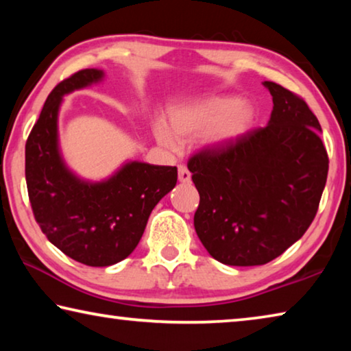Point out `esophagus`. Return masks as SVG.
Here are the masks:
<instances>
[{"instance_id": "1", "label": "esophagus", "mask_w": 351, "mask_h": 351, "mask_svg": "<svg viewBox=\"0 0 351 351\" xmlns=\"http://www.w3.org/2000/svg\"><path fill=\"white\" fill-rule=\"evenodd\" d=\"M178 180H180L181 182H189L190 181V171H189L186 165H182V164L178 165Z\"/></svg>"}]
</instances>
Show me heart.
Here are the masks:
<instances>
[{"label": "heart", "mask_w": 351, "mask_h": 351, "mask_svg": "<svg viewBox=\"0 0 351 351\" xmlns=\"http://www.w3.org/2000/svg\"><path fill=\"white\" fill-rule=\"evenodd\" d=\"M252 108L239 97H210L181 106L170 114V130L159 123L156 136L162 145L175 148L178 141L206 133L210 144H226L239 138L252 123Z\"/></svg>", "instance_id": "heart-1"}]
</instances>
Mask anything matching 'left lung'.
Segmentation results:
<instances>
[{
	"label": "left lung",
	"mask_w": 351,
	"mask_h": 351,
	"mask_svg": "<svg viewBox=\"0 0 351 351\" xmlns=\"http://www.w3.org/2000/svg\"><path fill=\"white\" fill-rule=\"evenodd\" d=\"M269 125L201 148L187 162L199 193L193 224L213 258L230 266L269 263L316 217L328 175L320 123L299 94L265 82Z\"/></svg>",
	"instance_id": "1"
}]
</instances>
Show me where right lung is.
Masks as SVG:
<instances>
[{
  "label": "right lung",
  "instance_id": "obj_1",
  "mask_svg": "<svg viewBox=\"0 0 351 351\" xmlns=\"http://www.w3.org/2000/svg\"><path fill=\"white\" fill-rule=\"evenodd\" d=\"M100 69L77 71L51 91L26 141V184L40 229L79 263L110 266L138 246L154 206L176 186L171 165L130 162L108 181L90 184L64 167L57 147L63 94L102 79Z\"/></svg>",
  "mask_w": 351,
  "mask_h": 351
}]
</instances>
